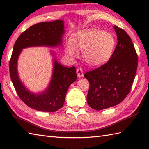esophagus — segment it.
<instances>
[{
    "label": "esophagus",
    "mask_w": 149,
    "mask_h": 149,
    "mask_svg": "<svg viewBox=\"0 0 149 149\" xmlns=\"http://www.w3.org/2000/svg\"><path fill=\"white\" fill-rule=\"evenodd\" d=\"M76 73H77V75L79 78H81L83 77V69L81 68H77V70H76Z\"/></svg>",
    "instance_id": "obj_1"
}]
</instances>
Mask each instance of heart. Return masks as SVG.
Segmentation results:
<instances>
[{
	"instance_id": "1",
	"label": "heart",
	"mask_w": 149,
	"mask_h": 149,
	"mask_svg": "<svg viewBox=\"0 0 149 149\" xmlns=\"http://www.w3.org/2000/svg\"><path fill=\"white\" fill-rule=\"evenodd\" d=\"M71 42L66 43V52L71 58L82 52L83 58L88 65L98 66L106 63L111 57L115 47V39L111 33L89 29L72 34Z\"/></svg>"
}]
</instances>
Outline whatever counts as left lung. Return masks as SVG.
<instances>
[{"mask_svg":"<svg viewBox=\"0 0 149 149\" xmlns=\"http://www.w3.org/2000/svg\"><path fill=\"white\" fill-rule=\"evenodd\" d=\"M118 43L106 64L86 72L90 83L87 102L91 108L102 110L115 106L131 90L138 66V56L131 38L124 30L114 26Z\"/></svg>","mask_w":149,"mask_h":149,"instance_id":"obj_1","label":"left lung"}]
</instances>
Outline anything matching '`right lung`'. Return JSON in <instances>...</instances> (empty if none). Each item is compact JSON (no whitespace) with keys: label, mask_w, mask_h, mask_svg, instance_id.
<instances>
[{"label":"right lung","mask_w":149,"mask_h":149,"mask_svg":"<svg viewBox=\"0 0 149 149\" xmlns=\"http://www.w3.org/2000/svg\"><path fill=\"white\" fill-rule=\"evenodd\" d=\"M64 21L41 22L30 27L22 33L13 49L9 61L11 79L19 97L27 106L43 112H55L63 106L68 87L77 79L75 66L66 67L58 61L56 54L53 58L52 74L49 86L40 93H33L27 89L19 77L18 59L24 49L31 47H54L62 45L65 34Z\"/></svg>","instance_id":"add662e5"}]
</instances>
